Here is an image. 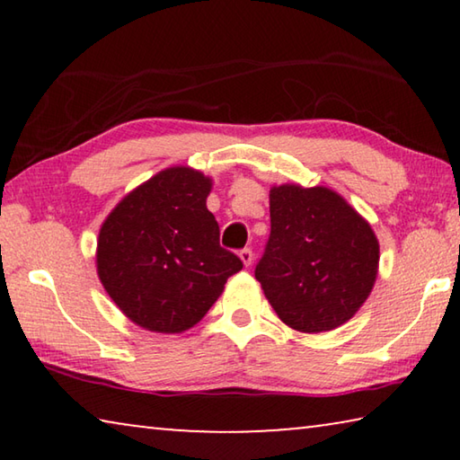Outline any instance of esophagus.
Segmentation results:
<instances>
[{
  "mask_svg": "<svg viewBox=\"0 0 460 460\" xmlns=\"http://www.w3.org/2000/svg\"><path fill=\"white\" fill-rule=\"evenodd\" d=\"M239 258H241V261L245 263V266H252V263H253V252H252V249H249V247L241 249Z\"/></svg>",
  "mask_w": 460,
  "mask_h": 460,
  "instance_id": "obj_1",
  "label": "esophagus"
}]
</instances>
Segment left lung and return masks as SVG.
<instances>
[{
    "label": "left lung",
    "instance_id": "obj_1",
    "mask_svg": "<svg viewBox=\"0 0 460 460\" xmlns=\"http://www.w3.org/2000/svg\"><path fill=\"white\" fill-rule=\"evenodd\" d=\"M271 231L255 279L279 321L300 332L345 324L373 290L379 241L371 225L331 189L282 184L270 190Z\"/></svg>",
    "mask_w": 460,
    "mask_h": 460
}]
</instances>
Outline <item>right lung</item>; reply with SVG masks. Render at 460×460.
Returning a JSON list of instances; mask_svg holds the SVG:
<instances>
[{
  "label": "right lung",
  "mask_w": 460,
  "mask_h": 460,
  "mask_svg": "<svg viewBox=\"0 0 460 460\" xmlns=\"http://www.w3.org/2000/svg\"><path fill=\"white\" fill-rule=\"evenodd\" d=\"M211 186L199 170L166 168L123 197L101 225V284L146 331H189L243 268L219 245V225L207 208Z\"/></svg>",
  "instance_id": "1"
}]
</instances>
